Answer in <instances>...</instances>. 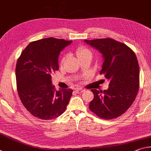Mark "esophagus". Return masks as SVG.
<instances>
[{
	"label": "esophagus",
	"mask_w": 151,
	"mask_h": 151,
	"mask_svg": "<svg viewBox=\"0 0 151 151\" xmlns=\"http://www.w3.org/2000/svg\"><path fill=\"white\" fill-rule=\"evenodd\" d=\"M84 91H85L84 89H81V88H77V89H76V90H75V91L77 93H83Z\"/></svg>",
	"instance_id": "34e87169"
}]
</instances>
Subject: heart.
Here are the masks:
<instances>
[{
    "label": "heart",
    "mask_w": 151,
    "mask_h": 151,
    "mask_svg": "<svg viewBox=\"0 0 151 151\" xmlns=\"http://www.w3.org/2000/svg\"><path fill=\"white\" fill-rule=\"evenodd\" d=\"M76 54L77 56L79 58V59H81V58H85L87 56L92 57V52L88 47L85 46H80L78 47L76 50ZM65 60V56H63L61 60V63H63Z\"/></svg>",
    "instance_id": "obj_1"
}]
</instances>
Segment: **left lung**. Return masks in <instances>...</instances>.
Returning a JSON list of instances; mask_svg holds the SVG:
<instances>
[{"label":"left lung","mask_w":151,"mask_h":151,"mask_svg":"<svg viewBox=\"0 0 151 151\" xmlns=\"http://www.w3.org/2000/svg\"><path fill=\"white\" fill-rule=\"evenodd\" d=\"M85 42L101 53L104 62L100 74L109 81L107 90L91 89L94 98L89 109L100 118L115 119L127 111L139 88V66L134 52L126 44L111 38Z\"/></svg>","instance_id":"obj_1"}]
</instances>
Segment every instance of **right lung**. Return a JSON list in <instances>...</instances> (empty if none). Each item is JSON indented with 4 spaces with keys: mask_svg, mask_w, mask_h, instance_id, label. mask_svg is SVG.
Wrapping results in <instances>:
<instances>
[{
    "mask_svg": "<svg viewBox=\"0 0 151 151\" xmlns=\"http://www.w3.org/2000/svg\"><path fill=\"white\" fill-rule=\"evenodd\" d=\"M71 42L55 38L32 42L18 59L16 79L18 96L27 111L40 119L59 117L70 101L73 90H55L52 74L59 70L60 52Z\"/></svg>",
    "mask_w": 151,
    "mask_h": 151,
    "instance_id": "obj_1",
    "label": "right lung"
}]
</instances>
